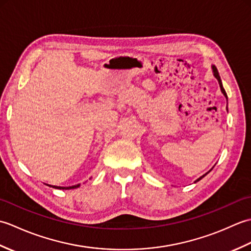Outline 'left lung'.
I'll return each mask as SVG.
<instances>
[{
  "mask_svg": "<svg viewBox=\"0 0 251 251\" xmlns=\"http://www.w3.org/2000/svg\"><path fill=\"white\" fill-rule=\"evenodd\" d=\"M212 70H214V75L216 76V78L218 79V82H219V85H220V88H221V92H222V94L223 95H225L226 96V98L227 99V96H226V90H225V88H223V86H222V82H221V78H220V75H219V73H218V70H217V68L215 67V66H212ZM209 172H210V170H209ZM209 172H208V173H209ZM207 173V174H208ZM207 174H205L204 176H201V178H199V179H197L196 181H195V182H197V181H200L201 178H204L205 177V176L207 175Z\"/></svg>",
  "mask_w": 251,
  "mask_h": 251,
  "instance_id": "left-lung-1",
  "label": "left lung"
}]
</instances>
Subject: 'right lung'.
<instances>
[{
	"label": "right lung",
	"mask_w": 251,
	"mask_h": 251,
	"mask_svg": "<svg viewBox=\"0 0 251 251\" xmlns=\"http://www.w3.org/2000/svg\"><path fill=\"white\" fill-rule=\"evenodd\" d=\"M47 185H50V184H47ZM50 186H52V188H55V189H59V190H70V189H75V188H78L79 184L72 185V186H67V188H65V186H56V185H50Z\"/></svg>",
	"instance_id": "obj_1"
}]
</instances>
